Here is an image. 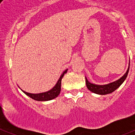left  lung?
<instances>
[{"label": "left lung", "mask_w": 135, "mask_h": 135, "mask_svg": "<svg viewBox=\"0 0 135 135\" xmlns=\"http://www.w3.org/2000/svg\"><path fill=\"white\" fill-rule=\"evenodd\" d=\"M128 71H129V66H128V70L125 73V74L122 78H120V79L115 81V82H113L108 84H105V85H97V84H92V83L88 81L87 78L85 77L86 84L87 89H89L90 91L93 92L94 93L98 94V95H107V94L112 93V92H114V90H116L123 83L124 81L125 80V79L127 77Z\"/></svg>", "instance_id": "1"}]
</instances>
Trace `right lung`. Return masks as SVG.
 Listing matches in <instances>:
<instances>
[{"instance_id": "obj_1", "label": "right lung", "mask_w": 135, "mask_h": 135, "mask_svg": "<svg viewBox=\"0 0 135 135\" xmlns=\"http://www.w3.org/2000/svg\"><path fill=\"white\" fill-rule=\"evenodd\" d=\"M68 70H65V71L63 72V74H61V76H60L59 80L57 81V84H55L54 87L51 90H49L47 92H45V93H38V94H32V93H27L26 91H22L26 94V95H27L28 97H30V98L36 100V101H50V100H52L53 99L56 98L58 95H59L61 91V79L62 78L64 77V74L67 72Z\"/></svg>"}]
</instances>
